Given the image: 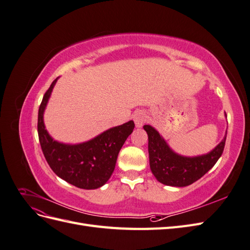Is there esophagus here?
Segmentation results:
<instances>
[{
	"instance_id": "esophagus-1",
	"label": "esophagus",
	"mask_w": 250,
	"mask_h": 250,
	"mask_svg": "<svg viewBox=\"0 0 250 250\" xmlns=\"http://www.w3.org/2000/svg\"><path fill=\"white\" fill-rule=\"evenodd\" d=\"M146 120H147V117L145 115V112H143L141 110L137 111L133 115V121L135 123V126H137L138 128H141L144 124H145Z\"/></svg>"
}]
</instances>
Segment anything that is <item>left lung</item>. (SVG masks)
I'll return each mask as SVG.
<instances>
[{"label": "left lung", "instance_id": "1", "mask_svg": "<svg viewBox=\"0 0 250 250\" xmlns=\"http://www.w3.org/2000/svg\"><path fill=\"white\" fill-rule=\"evenodd\" d=\"M226 117V113H225ZM148 134L150 169L161 184L170 187H187L208 172L222 155L224 138L209 152L196 156H186L175 152L154 127L144 125Z\"/></svg>", "mask_w": 250, "mask_h": 250}]
</instances>
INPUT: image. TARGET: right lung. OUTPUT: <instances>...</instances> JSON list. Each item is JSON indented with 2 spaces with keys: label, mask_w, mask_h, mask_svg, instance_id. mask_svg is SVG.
I'll return each instance as SVG.
<instances>
[{
  "label": "right lung",
  "mask_w": 250,
  "mask_h": 250,
  "mask_svg": "<svg viewBox=\"0 0 250 250\" xmlns=\"http://www.w3.org/2000/svg\"><path fill=\"white\" fill-rule=\"evenodd\" d=\"M58 78L44 94L39 109L37 131L44 157L56 175L75 187L95 190L107 183L118 154L133 131V121L111 127L86 142L65 144L53 139L46 129L43 113Z\"/></svg>",
  "instance_id": "right-lung-1"
}]
</instances>
